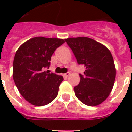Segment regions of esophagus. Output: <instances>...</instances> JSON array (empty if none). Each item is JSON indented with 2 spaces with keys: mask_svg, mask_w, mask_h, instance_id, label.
Instances as JSON below:
<instances>
[{
  "mask_svg": "<svg viewBox=\"0 0 132 132\" xmlns=\"http://www.w3.org/2000/svg\"><path fill=\"white\" fill-rule=\"evenodd\" d=\"M69 74H70V72H67V73H65V74H64V77H65V78H67V76H68L69 75Z\"/></svg>",
  "mask_w": 132,
  "mask_h": 132,
  "instance_id": "34e87169",
  "label": "esophagus"
}]
</instances>
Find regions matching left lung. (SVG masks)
<instances>
[{"label":"left lung","mask_w":132,"mask_h":132,"mask_svg":"<svg viewBox=\"0 0 132 132\" xmlns=\"http://www.w3.org/2000/svg\"><path fill=\"white\" fill-rule=\"evenodd\" d=\"M77 62L85 67L80 74L76 96L88 106L100 105L110 94L116 78V67L111 52L104 45L87 37L65 39Z\"/></svg>","instance_id":"1"}]
</instances>
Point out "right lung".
<instances>
[{
  "instance_id": "1",
  "label": "right lung",
  "mask_w": 132,
  "mask_h": 132,
  "mask_svg": "<svg viewBox=\"0 0 132 132\" xmlns=\"http://www.w3.org/2000/svg\"><path fill=\"white\" fill-rule=\"evenodd\" d=\"M65 40L42 36L32 38L18 47L13 63V78L19 92L35 106H43L56 98L62 76L49 73L52 54Z\"/></svg>"
}]
</instances>
